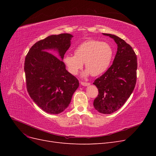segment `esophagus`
<instances>
[{
	"instance_id": "1",
	"label": "esophagus",
	"mask_w": 156,
	"mask_h": 156,
	"mask_svg": "<svg viewBox=\"0 0 156 156\" xmlns=\"http://www.w3.org/2000/svg\"><path fill=\"white\" fill-rule=\"evenodd\" d=\"M81 85L84 86V87L89 86L90 84V83H84V82H81Z\"/></svg>"
}]
</instances>
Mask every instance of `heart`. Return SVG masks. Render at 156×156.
I'll use <instances>...</instances> for the list:
<instances>
[{"label": "heart", "mask_w": 156, "mask_h": 156, "mask_svg": "<svg viewBox=\"0 0 156 156\" xmlns=\"http://www.w3.org/2000/svg\"><path fill=\"white\" fill-rule=\"evenodd\" d=\"M74 53L65 55L63 61L66 66L71 74L75 75L84 62L87 69L82 73V77H87L91 74L98 76L106 72L111 64L113 51L105 42L89 40L80 44Z\"/></svg>", "instance_id": "obj_1"}]
</instances>
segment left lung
<instances>
[{
    "label": "left lung",
    "instance_id": "1",
    "mask_svg": "<svg viewBox=\"0 0 156 156\" xmlns=\"http://www.w3.org/2000/svg\"><path fill=\"white\" fill-rule=\"evenodd\" d=\"M103 34L114 40L118 48L111 66L93 83L99 92L94 107L99 112L109 115L123 106L133 92L137 59L133 49L124 40L111 34Z\"/></svg>",
    "mask_w": 156,
    "mask_h": 156
}]
</instances>
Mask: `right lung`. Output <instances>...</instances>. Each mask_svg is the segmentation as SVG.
Segmentation results:
<instances>
[{
	"instance_id": "add662e5",
	"label": "right lung",
	"mask_w": 156,
	"mask_h": 156,
	"mask_svg": "<svg viewBox=\"0 0 156 156\" xmlns=\"http://www.w3.org/2000/svg\"><path fill=\"white\" fill-rule=\"evenodd\" d=\"M73 37L66 33L49 36L36 42L26 56L27 91L36 104L49 114L63 112L79 86L78 79L68 72L62 61Z\"/></svg>"
}]
</instances>
